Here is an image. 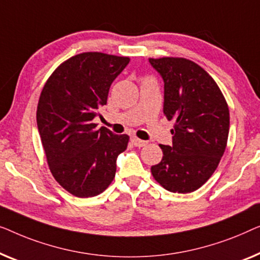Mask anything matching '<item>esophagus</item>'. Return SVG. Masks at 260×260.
Wrapping results in <instances>:
<instances>
[{"label":"esophagus","instance_id":"1","mask_svg":"<svg viewBox=\"0 0 260 260\" xmlns=\"http://www.w3.org/2000/svg\"><path fill=\"white\" fill-rule=\"evenodd\" d=\"M132 142H133L134 146H137V147H144V146L147 144V142L144 141V140H140L139 138H132Z\"/></svg>","mask_w":260,"mask_h":260}]
</instances>
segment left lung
<instances>
[{
	"instance_id": "8db88e82",
	"label": "left lung",
	"mask_w": 260,
	"mask_h": 260,
	"mask_svg": "<svg viewBox=\"0 0 260 260\" xmlns=\"http://www.w3.org/2000/svg\"><path fill=\"white\" fill-rule=\"evenodd\" d=\"M165 82L164 114L174 120L173 145H160L153 178L173 193H191L214 173L228 145L230 111L213 78L185 57H149Z\"/></svg>"
}]
</instances>
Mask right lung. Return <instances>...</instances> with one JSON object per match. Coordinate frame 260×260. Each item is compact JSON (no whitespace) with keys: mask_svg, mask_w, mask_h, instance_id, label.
I'll return each instance as SVG.
<instances>
[{"mask_svg":"<svg viewBox=\"0 0 260 260\" xmlns=\"http://www.w3.org/2000/svg\"><path fill=\"white\" fill-rule=\"evenodd\" d=\"M129 60L78 54L52 73L40 95L36 121L49 170L62 188L79 198L100 194L111 185L118 155L128 145V135L98 129L93 119Z\"/></svg>","mask_w":260,"mask_h":260,"instance_id":"1","label":"right lung"}]
</instances>
